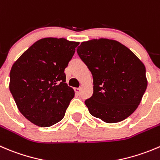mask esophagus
Masks as SVG:
<instances>
[{"instance_id":"esophagus-1","label":"esophagus","mask_w":160,"mask_h":160,"mask_svg":"<svg viewBox=\"0 0 160 160\" xmlns=\"http://www.w3.org/2000/svg\"><path fill=\"white\" fill-rule=\"evenodd\" d=\"M80 90H81V89H80V88H74V91H75L76 94H80Z\"/></svg>"}]
</instances>
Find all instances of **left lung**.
<instances>
[{
    "mask_svg": "<svg viewBox=\"0 0 160 160\" xmlns=\"http://www.w3.org/2000/svg\"><path fill=\"white\" fill-rule=\"evenodd\" d=\"M77 52L93 76V95L85 101L90 113L108 123L131 116L148 85L143 62L121 43L106 38L83 41Z\"/></svg>",
    "mask_w": 160,
    "mask_h": 160,
    "instance_id": "obj_1",
    "label": "left lung"
}]
</instances>
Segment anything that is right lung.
<instances>
[{
  "mask_svg": "<svg viewBox=\"0 0 160 160\" xmlns=\"http://www.w3.org/2000/svg\"><path fill=\"white\" fill-rule=\"evenodd\" d=\"M80 43L46 37L36 41L12 65L9 90L20 112L33 124L61 121L75 95L64 72Z\"/></svg>",
  "mask_w": 160,
  "mask_h": 160,
  "instance_id": "obj_1",
  "label": "right lung"
}]
</instances>
